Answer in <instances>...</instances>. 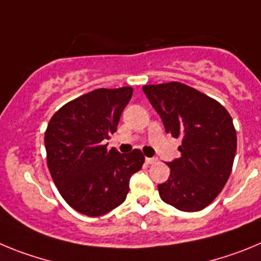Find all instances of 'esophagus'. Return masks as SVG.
I'll list each match as a JSON object with an SVG mask.
<instances>
[{"instance_id": "1", "label": "esophagus", "mask_w": 261, "mask_h": 261, "mask_svg": "<svg viewBox=\"0 0 261 261\" xmlns=\"http://www.w3.org/2000/svg\"><path fill=\"white\" fill-rule=\"evenodd\" d=\"M157 161L156 157H145V163L147 164H154Z\"/></svg>"}]
</instances>
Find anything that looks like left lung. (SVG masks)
Returning a JSON list of instances; mask_svg holds the SVG:
<instances>
[{
	"mask_svg": "<svg viewBox=\"0 0 261 261\" xmlns=\"http://www.w3.org/2000/svg\"><path fill=\"white\" fill-rule=\"evenodd\" d=\"M165 131L180 138L179 159L168 163L170 177L159 185L160 198L183 212H198L222 191L233 168L237 134L227 110L186 84L143 87Z\"/></svg>",
	"mask_w": 261,
	"mask_h": 261,
	"instance_id": "left-lung-1",
	"label": "left lung"
}]
</instances>
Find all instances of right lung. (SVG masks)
I'll list each match as a JSON object with an SVG mask.
<instances>
[{
    "mask_svg": "<svg viewBox=\"0 0 261 261\" xmlns=\"http://www.w3.org/2000/svg\"><path fill=\"white\" fill-rule=\"evenodd\" d=\"M133 88L98 90L63 105L45 131L48 168L62 198L90 217L108 213L125 201L130 178L142 169L139 149L119 153L105 140L117 131Z\"/></svg>",
    "mask_w": 261,
    "mask_h": 261,
    "instance_id": "right-lung-1",
    "label": "right lung"
}]
</instances>
